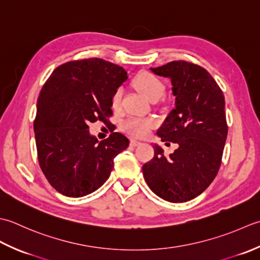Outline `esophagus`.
I'll return each mask as SVG.
<instances>
[{
  "mask_svg": "<svg viewBox=\"0 0 260 260\" xmlns=\"http://www.w3.org/2000/svg\"><path fill=\"white\" fill-rule=\"evenodd\" d=\"M138 145H140V141L139 140H137V139H131L130 140V146L131 147H136Z\"/></svg>",
  "mask_w": 260,
  "mask_h": 260,
  "instance_id": "1",
  "label": "esophagus"
}]
</instances>
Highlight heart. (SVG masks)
Returning <instances> with one entry per match:
<instances>
[{
	"label": "heart",
	"mask_w": 260,
	"mask_h": 260,
	"mask_svg": "<svg viewBox=\"0 0 260 260\" xmlns=\"http://www.w3.org/2000/svg\"><path fill=\"white\" fill-rule=\"evenodd\" d=\"M134 85L145 95L147 99H153V98H160L164 91H165V86H164L162 82L159 78L152 75L150 73H140L135 81ZM121 98H122V91L121 89H116L112 96V105L113 108H119L121 103ZM155 125V121L150 118H130L125 121L122 124V129L125 130L128 134L142 137L146 136L150 128Z\"/></svg>",
	"instance_id": "heart-1"
}]
</instances>
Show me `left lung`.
<instances>
[{
    "mask_svg": "<svg viewBox=\"0 0 260 260\" xmlns=\"http://www.w3.org/2000/svg\"><path fill=\"white\" fill-rule=\"evenodd\" d=\"M150 71L172 82L175 107L157 136L178 148L165 156L153 144L155 155L142 173L157 197L187 202L203 193L219 172L228 135L224 96L209 72L195 63L171 61Z\"/></svg>",
    "mask_w": 260,
    "mask_h": 260,
    "instance_id": "obj_1",
    "label": "left lung"
}]
</instances>
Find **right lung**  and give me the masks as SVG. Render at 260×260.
<instances>
[{
  "mask_svg": "<svg viewBox=\"0 0 260 260\" xmlns=\"http://www.w3.org/2000/svg\"><path fill=\"white\" fill-rule=\"evenodd\" d=\"M128 79L122 67L101 58L62 63L42 86L34 123L42 173L57 192L82 198L107 182L113 159L129 139L113 132L99 141L88 124L107 122L112 96Z\"/></svg>",
  "mask_w": 260,
  "mask_h": 260,
  "instance_id": "right-lung-1",
  "label": "right lung"
}]
</instances>
